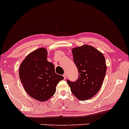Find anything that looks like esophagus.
Masks as SVG:
<instances>
[{
    "mask_svg": "<svg viewBox=\"0 0 129 129\" xmlns=\"http://www.w3.org/2000/svg\"><path fill=\"white\" fill-rule=\"evenodd\" d=\"M63 77H64V79H66V77H67V74H66V73H64V74H63Z\"/></svg>",
    "mask_w": 129,
    "mask_h": 129,
    "instance_id": "esophagus-1",
    "label": "esophagus"
}]
</instances>
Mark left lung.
Wrapping results in <instances>:
<instances>
[{
  "label": "left lung",
  "instance_id": "8db88e82",
  "mask_svg": "<svg viewBox=\"0 0 129 129\" xmlns=\"http://www.w3.org/2000/svg\"><path fill=\"white\" fill-rule=\"evenodd\" d=\"M74 61L79 71L76 82L67 80L74 95L86 101L98 93L103 83L107 71L104 55L91 46L85 45L72 49Z\"/></svg>",
  "mask_w": 129,
  "mask_h": 129
}]
</instances>
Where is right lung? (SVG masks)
Returning a JSON list of instances; mask_svg holds the SVG:
<instances>
[{"label":"right lung","mask_w":129,"mask_h":129,"mask_svg":"<svg viewBox=\"0 0 129 129\" xmlns=\"http://www.w3.org/2000/svg\"><path fill=\"white\" fill-rule=\"evenodd\" d=\"M47 51L39 48L31 52L21 63L20 80L25 91L33 99L44 102L52 97L56 86L64 77L55 72L52 63L47 60Z\"/></svg>","instance_id":"right-lung-1"}]
</instances>
